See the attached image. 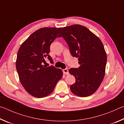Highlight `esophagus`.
<instances>
[{
    "label": "esophagus",
    "instance_id": "34e87169",
    "mask_svg": "<svg viewBox=\"0 0 124 124\" xmlns=\"http://www.w3.org/2000/svg\"><path fill=\"white\" fill-rule=\"evenodd\" d=\"M63 74L65 75H68L69 74L68 70L67 69H64V70H63Z\"/></svg>",
    "mask_w": 124,
    "mask_h": 124
}]
</instances>
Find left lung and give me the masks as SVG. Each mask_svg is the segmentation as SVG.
<instances>
[{"label":"left lung","mask_w":124,"mask_h":124,"mask_svg":"<svg viewBox=\"0 0 124 124\" xmlns=\"http://www.w3.org/2000/svg\"><path fill=\"white\" fill-rule=\"evenodd\" d=\"M62 37L73 57L78 58L80 67L70 68L69 73L76 81L70 85L73 93L87 97L96 91L104 77L107 54L102 42L89 29L80 24L63 27L58 37Z\"/></svg>","instance_id":"8db88e82"}]
</instances>
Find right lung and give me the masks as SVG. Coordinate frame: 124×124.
Segmentation results:
<instances>
[{
	"mask_svg": "<svg viewBox=\"0 0 124 124\" xmlns=\"http://www.w3.org/2000/svg\"><path fill=\"white\" fill-rule=\"evenodd\" d=\"M62 29L44 27L38 29L18 49L16 67L20 81L26 91L35 97L42 98L50 95L62 78L61 69L43 64L45 57L52 61L49 54L50 45Z\"/></svg>",
	"mask_w": 124,
	"mask_h": 124,
	"instance_id": "obj_1",
	"label": "right lung"
}]
</instances>
